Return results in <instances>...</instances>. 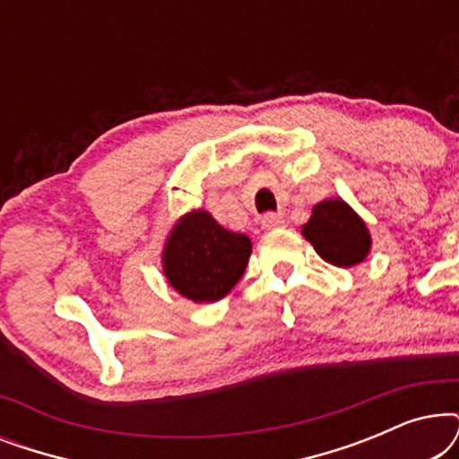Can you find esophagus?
<instances>
[{
	"instance_id": "obj_1",
	"label": "esophagus",
	"mask_w": 459,
	"mask_h": 459,
	"mask_svg": "<svg viewBox=\"0 0 459 459\" xmlns=\"http://www.w3.org/2000/svg\"><path fill=\"white\" fill-rule=\"evenodd\" d=\"M284 215L281 212H267V215L261 217V225L263 230H275V228H281L284 225Z\"/></svg>"
}]
</instances>
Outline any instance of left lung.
Here are the masks:
<instances>
[{"label":"left lung","instance_id":"8db88e82","mask_svg":"<svg viewBox=\"0 0 459 459\" xmlns=\"http://www.w3.org/2000/svg\"><path fill=\"white\" fill-rule=\"evenodd\" d=\"M303 236L324 261L336 267L357 265L372 247L366 223L341 198L324 200L313 206L311 219L303 225Z\"/></svg>","mask_w":459,"mask_h":459}]
</instances>
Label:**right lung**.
<instances>
[{
  "label": "right lung",
  "instance_id": "add662e5",
  "mask_svg": "<svg viewBox=\"0 0 459 459\" xmlns=\"http://www.w3.org/2000/svg\"><path fill=\"white\" fill-rule=\"evenodd\" d=\"M248 256V236L221 228L206 211H192L175 223L162 265L181 297L215 303L242 278Z\"/></svg>",
  "mask_w": 459,
  "mask_h": 459
}]
</instances>
